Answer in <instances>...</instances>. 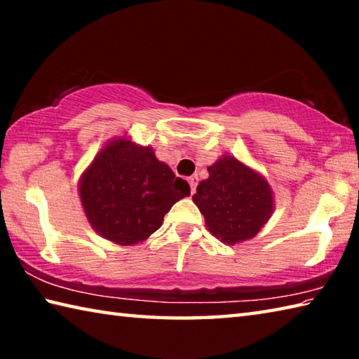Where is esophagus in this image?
Instances as JSON below:
<instances>
[{"label": "esophagus", "instance_id": "obj_1", "mask_svg": "<svg viewBox=\"0 0 359 359\" xmlns=\"http://www.w3.org/2000/svg\"><path fill=\"white\" fill-rule=\"evenodd\" d=\"M188 184H190L191 188V194L196 191V185H198V177L196 175H193V177H188Z\"/></svg>", "mask_w": 359, "mask_h": 359}]
</instances>
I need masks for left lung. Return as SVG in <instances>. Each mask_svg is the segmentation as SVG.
I'll return each instance as SVG.
<instances>
[{"mask_svg":"<svg viewBox=\"0 0 359 359\" xmlns=\"http://www.w3.org/2000/svg\"><path fill=\"white\" fill-rule=\"evenodd\" d=\"M208 171L209 179L199 182L193 203L204 215L210 234L231 245L255 238L274 209L269 184L229 155Z\"/></svg>","mask_w":359,"mask_h":359,"instance_id":"left-lung-1","label":"left lung"}]
</instances>
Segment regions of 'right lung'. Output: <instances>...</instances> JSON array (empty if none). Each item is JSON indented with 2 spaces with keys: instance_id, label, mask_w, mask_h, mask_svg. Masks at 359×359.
Returning <instances> with one entry per match:
<instances>
[{
  "instance_id": "right-lung-1",
  "label": "right lung",
  "mask_w": 359,
  "mask_h": 359,
  "mask_svg": "<svg viewBox=\"0 0 359 359\" xmlns=\"http://www.w3.org/2000/svg\"><path fill=\"white\" fill-rule=\"evenodd\" d=\"M79 190L92 228L120 245L147 239L161 226L169 209L190 196L188 182L175 177L154 150L125 137L107 144L95 156Z\"/></svg>"
}]
</instances>
